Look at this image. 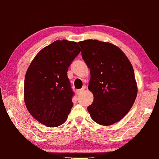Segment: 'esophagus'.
Instances as JSON below:
<instances>
[{
    "label": "esophagus",
    "instance_id": "1",
    "mask_svg": "<svg viewBox=\"0 0 159 159\" xmlns=\"http://www.w3.org/2000/svg\"><path fill=\"white\" fill-rule=\"evenodd\" d=\"M85 88H86V87L84 86V87L82 88V89H77V94H81L82 92L83 91H84V90L85 89Z\"/></svg>",
    "mask_w": 159,
    "mask_h": 159
}]
</instances>
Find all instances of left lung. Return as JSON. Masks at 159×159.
I'll use <instances>...</instances> for the list:
<instances>
[{
    "mask_svg": "<svg viewBox=\"0 0 159 159\" xmlns=\"http://www.w3.org/2000/svg\"><path fill=\"white\" fill-rule=\"evenodd\" d=\"M78 43L91 75L88 89L94 100L88 112L100 125L116 123L127 114L137 95L132 65L121 49L110 43L86 40Z\"/></svg>",
    "mask_w": 159,
    "mask_h": 159,
    "instance_id": "1",
    "label": "left lung"
}]
</instances>
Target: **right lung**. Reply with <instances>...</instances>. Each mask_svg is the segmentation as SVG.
I'll return each mask as SVG.
<instances>
[{
	"label": "right lung",
	"instance_id": "1",
	"mask_svg": "<svg viewBox=\"0 0 159 159\" xmlns=\"http://www.w3.org/2000/svg\"><path fill=\"white\" fill-rule=\"evenodd\" d=\"M77 42L56 40L39 52L26 72L24 101L36 120L49 127L62 125L73 106L67 70L80 52Z\"/></svg>",
	"mask_w": 159,
	"mask_h": 159
}]
</instances>
